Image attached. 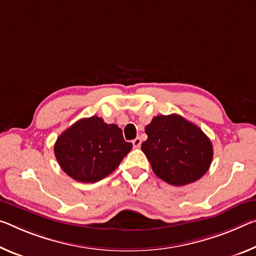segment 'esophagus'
<instances>
[{
	"mask_svg": "<svg viewBox=\"0 0 256 256\" xmlns=\"http://www.w3.org/2000/svg\"><path fill=\"white\" fill-rule=\"evenodd\" d=\"M132 144H133V148H139L140 144H141V139H140L139 136H138V138H136L134 140L132 141Z\"/></svg>",
	"mask_w": 256,
	"mask_h": 256,
	"instance_id": "esophagus-1",
	"label": "esophagus"
}]
</instances>
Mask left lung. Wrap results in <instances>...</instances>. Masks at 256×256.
Returning a JSON list of instances; mask_svg holds the SVG:
<instances>
[{
  "label": "left lung",
  "mask_w": 256,
  "mask_h": 256,
  "mask_svg": "<svg viewBox=\"0 0 256 256\" xmlns=\"http://www.w3.org/2000/svg\"><path fill=\"white\" fill-rule=\"evenodd\" d=\"M148 139L141 149L160 179L172 186L200 180L208 171L213 146L202 130L184 117L158 115L146 126Z\"/></svg>",
  "instance_id": "obj_1"
}]
</instances>
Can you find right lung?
I'll list each match as a JSON object with an SVG mask.
<instances>
[{
  "instance_id": "add662e5",
  "label": "right lung",
  "mask_w": 256,
  "mask_h": 256,
  "mask_svg": "<svg viewBox=\"0 0 256 256\" xmlns=\"http://www.w3.org/2000/svg\"><path fill=\"white\" fill-rule=\"evenodd\" d=\"M132 149L116 124L98 116L77 120L58 136L54 155L62 171L80 182H98L118 168Z\"/></svg>"
}]
</instances>
